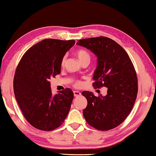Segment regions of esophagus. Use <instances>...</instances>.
Segmentation results:
<instances>
[{"label":"esophagus","instance_id":"1","mask_svg":"<svg viewBox=\"0 0 156 156\" xmlns=\"http://www.w3.org/2000/svg\"><path fill=\"white\" fill-rule=\"evenodd\" d=\"M73 94L75 97H78V96H80L81 95V93L78 91H73Z\"/></svg>","mask_w":156,"mask_h":156}]
</instances>
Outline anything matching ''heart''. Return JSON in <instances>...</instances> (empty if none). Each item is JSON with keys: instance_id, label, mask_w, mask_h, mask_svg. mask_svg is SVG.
Returning <instances> with one entry per match:
<instances>
[{"instance_id": "obj_1", "label": "heart", "mask_w": 156, "mask_h": 156, "mask_svg": "<svg viewBox=\"0 0 156 156\" xmlns=\"http://www.w3.org/2000/svg\"><path fill=\"white\" fill-rule=\"evenodd\" d=\"M76 55L78 57V60L80 62H82L85 60H90V55L87 51L85 50H83V49H80V50H78L76 52ZM66 60V57L65 56L62 60V65H64L65 62ZM79 82H77L76 83V85H78Z\"/></svg>"}]
</instances>
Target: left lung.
<instances>
[{
    "label": "left lung",
    "instance_id": "8db88e82",
    "mask_svg": "<svg viewBox=\"0 0 156 156\" xmlns=\"http://www.w3.org/2000/svg\"><path fill=\"white\" fill-rule=\"evenodd\" d=\"M77 44L97 58L94 87L108 88L105 96H95L91 91H83L87 101V107L83 111L84 117L96 129H112L126 119L134 105L138 90L134 66L124 49L108 37L83 39Z\"/></svg>",
    "mask_w": 156,
    "mask_h": 156
}]
</instances>
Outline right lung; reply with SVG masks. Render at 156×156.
<instances>
[{"label":"right lung","mask_w":156,"mask_h":156,"mask_svg":"<svg viewBox=\"0 0 156 156\" xmlns=\"http://www.w3.org/2000/svg\"><path fill=\"white\" fill-rule=\"evenodd\" d=\"M74 44V40L44 39L30 48L17 66L16 100L26 119L37 129H55L67 117L73 92L66 88L53 96L49 80L61 73L62 60Z\"/></svg>","instance_id":"add662e5"}]
</instances>
